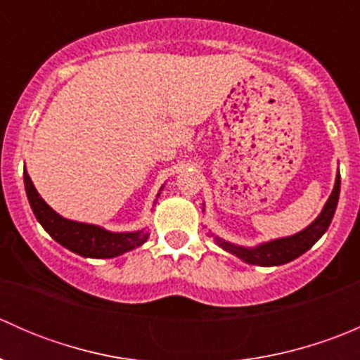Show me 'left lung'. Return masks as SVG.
<instances>
[{"mask_svg": "<svg viewBox=\"0 0 360 360\" xmlns=\"http://www.w3.org/2000/svg\"><path fill=\"white\" fill-rule=\"evenodd\" d=\"M338 198H340V174L336 176L335 190H333L329 200L326 202L321 216L310 226L300 231V233L292 235V237L277 238V240L266 242V244H261L252 249L233 245L230 242L221 240L219 237H216V244L224 250H228V252L233 254V256L240 257L242 261H245L249 264H257V266H278V264H285L289 261L300 257L301 254L307 252L328 231L333 216H335Z\"/></svg>", "mask_w": 360, "mask_h": 360, "instance_id": "8db88e82", "label": "left lung"}]
</instances>
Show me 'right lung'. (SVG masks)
Masks as SVG:
<instances>
[{"label":"right lung","instance_id":"right-lung-1","mask_svg":"<svg viewBox=\"0 0 360 360\" xmlns=\"http://www.w3.org/2000/svg\"><path fill=\"white\" fill-rule=\"evenodd\" d=\"M24 184L31 209L34 212L36 219L39 221V224L49 231L53 240H57L60 245L72 250V252L79 254V256L97 257V259L115 257L127 252V250L139 248L148 240V233L144 230L130 231V233H111L104 228L94 226V224L64 219L39 197L31 177L25 170Z\"/></svg>","mask_w":360,"mask_h":360}]
</instances>
